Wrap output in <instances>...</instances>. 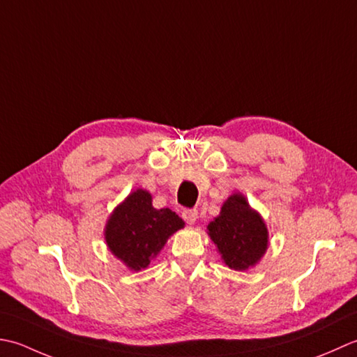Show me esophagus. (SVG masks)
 I'll return each instance as SVG.
<instances>
[{
	"mask_svg": "<svg viewBox=\"0 0 357 357\" xmlns=\"http://www.w3.org/2000/svg\"><path fill=\"white\" fill-rule=\"evenodd\" d=\"M181 217H183L185 222L188 225H194L195 222H197V217H199V213L195 209H185L183 213H181Z\"/></svg>",
	"mask_w": 357,
	"mask_h": 357,
	"instance_id": "obj_1",
	"label": "esophagus"
}]
</instances>
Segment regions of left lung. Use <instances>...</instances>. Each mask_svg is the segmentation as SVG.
I'll return each instance as SVG.
<instances>
[{
  "label": "left lung",
  "instance_id": "1",
  "mask_svg": "<svg viewBox=\"0 0 357 357\" xmlns=\"http://www.w3.org/2000/svg\"><path fill=\"white\" fill-rule=\"evenodd\" d=\"M206 231L223 264L234 271L256 266L270 243L265 220L240 192L223 202L220 214L209 222Z\"/></svg>",
  "mask_w": 357,
  "mask_h": 357
}]
</instances>
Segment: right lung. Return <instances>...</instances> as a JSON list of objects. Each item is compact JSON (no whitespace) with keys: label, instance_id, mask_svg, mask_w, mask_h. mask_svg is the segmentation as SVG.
<instances>
[{"label":"right lung","instance_id":"right-lung-1","mask_svg":"<svg viewBox=\"0 0 357 357\" xmlns=\"http://www.w3.org/2000/svg\"><path fill=\"white\" fill-rule=\"evenodd\" d=\"M181 228H185V222L174 211L154 208L151 192L138 188L109 215L105 240L112 256L128 270L142 271Z\"/></svg>","mask_w":357,"mask_h":357}]
</instances>
